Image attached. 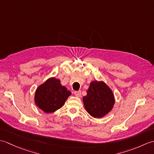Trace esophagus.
I'll return each instance as SVG.
<instances>
[{"label":"esophagus","instance_id":"34e87169","mask_svg":"<svg viewBox=\"0 0 154 154\" xmlns=\"http://www.w3.org/2000/svg\"><path fill=\"white\" fill-rule=\"evenodd\" d=\"M74 94H75V95L76 96V97H81V91H75Z\"/></svg>","mask_w":154,"mask_h":154}]
</instances>
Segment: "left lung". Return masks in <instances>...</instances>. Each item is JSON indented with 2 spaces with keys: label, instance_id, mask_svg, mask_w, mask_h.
Returning a JSON list of instances; mask_svg holds the SVG:
<instances>
[{
  "label": "left lung",
  "instance_id": "left-lung-1",
  "mask_svg": "<svg viewBox=\"0 0 154 154\" xmlns=\"http://www.w3.org/2000/svg\"><path fill=\"white\" fill-rule=\"evenodd\" d=\"M83 101L87 112L94 118H102L112 109L114 97L112 90L103 81L91 82Z\"/></svg>",
  "mask_w": 154,
  "mask_h": 154
}]
</instances>
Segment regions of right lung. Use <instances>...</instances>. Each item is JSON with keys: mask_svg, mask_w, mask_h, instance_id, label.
Returning <instances> with one entry per match:
<instances>
[{"mask_svg": "<svg viewBox=\"0 0 154 154\" xmlns=\"http://www.w3.org/2000/svg\"><path fill=\"white\" fill-rule=\"evenodd\" d=\"M71 94L66 87L61 85L60 79L51 77L37 88L34 101L42 110L51 113L63 106Z\"/></svg>", "mask_w": 154, "mask_h": 154, "instance_id": "right-lung-1", "label": "right lung"}]
</instances>
